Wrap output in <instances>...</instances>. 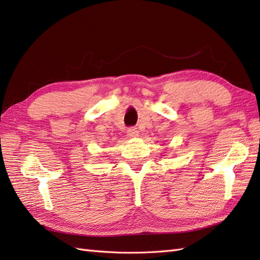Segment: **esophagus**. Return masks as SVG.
<instances>
[{
    "label": "esophagus",
    "mask_w": 260,
    "mask_h": 260,
    "mask_svg": "<svg viewBox=\"0 0 260 260\" xmlns=\"http://www.w3.org/2000/svg\"><path fill=\"white\" fill-rule=\"evenodd\" d=\"M127 135H128L129 137H136L137 135H139V132H137L135 127H129V128L127 129Z\"/></svg>",
    "instance_id": "1"
}]
</instances>
